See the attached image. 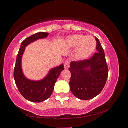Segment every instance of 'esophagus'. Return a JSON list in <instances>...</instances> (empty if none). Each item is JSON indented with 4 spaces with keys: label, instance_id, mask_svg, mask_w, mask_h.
Returning <instances> with one entry per match:
<instances>
[{
    "label": "esophagus",
    "instance_id": "esophagus-1",
    "mask_svg": "<svg viewBox=\"0 0 128 128\" xmlns=\"http://www.w3.org/2000/svg\"><path fill=\"white\" fill-rule=\"evenodd\" d=\"M69 66H70V61L68 60H67L64 62V67L66 69H68Z\"/></svg>",
    "mask_w": 128,
    "mask_h": 128
}]
</instances>
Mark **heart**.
Listing matches in <instances>:
<instances>
[{"label": "heart", "instance_id": "obj_1", "mask_svg": "<svg viewBox=\"0 0 128 128\" xmlns=\"http://www.w3.org/2000/svg\"><path fill=\"white\" fill-rule=\"evenodd\" d=\"M67 44L70 48H77L76 55L80 59H85L92 55L97 45L96 40L92 36L79 34L70 36Z\"/></svg>", "mask_w": 128, "mask_h": 128}]
</instances>
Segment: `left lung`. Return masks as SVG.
<instances>
[{"label": "left lung", "mask_w": 128, "mask_h": 128, "mask_svg": "<svg viewBox=\"0 0 128 128\" xmlns=\"http://www.w3.org/2000/svg\"><path fill=\"white\" fill-rule=\"evenodd\" d=\"M95 39L98 52L89 60L72 61L68 68L71 72L70 90L74 96L84 100L99 95L108 78V68L104 49L98 38Z\"/></svg>", "instance_id": "left-lung-1"}]
</instances>
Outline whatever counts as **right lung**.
I'll list each match as a JSON object with an SVG mask.
<instances>
[{"instance_id": "right-lung-1", "label": "right lung", "mask_w": 128, "mask_h": 128, "mask_svg": "<svg viewBox=\"0 0 128 128\" xmlns=\"http://www.w3.org/2000/svg\"><path fill=\"white\" fill-rule=\"evenodd\" d=\"M49 34L47 32H38L26 38L22 42L17 54L14 72L16 84L23 98L32 102H42L49 99L60 73L64 70V65L62 64L51 69L44 78L37 81L27 79L23 74L22 68V58L26 47L37 40L45 38Z\"/></svg>"}]
</instances>
